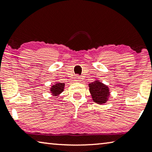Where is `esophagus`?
<instances>
[{"mask_svg":"<svg viewBox=\"0 0 152 152\" xmlns=\"http://www.w3.org/2000/svg\"><path fill=\"white\" fill-rule=\"evenodd\" d=\"M75 81H76V82H80V81H81L80 77L78 76H76L75 77Z\"/></svg>","mask_w":152,"mask_h":152,"instance_id":"34e87169","label":"esophagus"}]
</instances>
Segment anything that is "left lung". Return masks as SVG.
Listing matches in <instances>:
<instances>
[{"mask_svg":"<svg viewBox=\"0 0 152 152\" xmlns=\"http://www.w3.org/2000/svg\"><path fill=\"white\" fill-rule=\"evenodd\" d=\"M89 91L92 96V99L96 103L104 104L107 101L110 96V90L107 86L98 80L89 84Z\"/></svg>","mask_w":152,"mask_h":152,"instance_id":"obj_1","label":"left lung"}]
</instances>
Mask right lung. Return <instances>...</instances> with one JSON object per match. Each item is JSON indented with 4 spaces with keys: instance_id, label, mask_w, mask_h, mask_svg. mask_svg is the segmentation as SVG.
Wrapping results in <instances>:
<instances>
[{
    "instance_id": "1",
    "label": "right lung",
    "mask_w": 152,
    "mask_h": 152,
    "mask_svg": "<svg viewBox=\"0 0 152 152\" xmlns=\"http://www.w3.org/2000/svg\"><path fill=\"white\" fill-rule=\"evenodd\" d=\"M64 87H65V83H57L56 84L53 85L51 87V92L52 93L53 95L57 96L63 92L64 90Z\"/></svg>"
}]
</instances>
